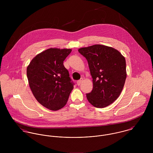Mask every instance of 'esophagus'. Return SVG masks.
Wrapping results in <instances>:
<instances>
[{
  "instance_id": "obj_1",
  "label": "esophagus",
  "mask_w": 153,
  "mask_h": 153,
  "mask_svg": "<svg viewBox=\"0 0 153 153\" xmlns=\"http://www.w3.org/2000/svg\"><path fill=\"white\" fill-rule=\"evenodd\" d=\"M82 81H83V78H81L80 80H79V81H77V85H78V86H79L80 85H81V84L82 83Z\"/></svg>"
}]
</instances>
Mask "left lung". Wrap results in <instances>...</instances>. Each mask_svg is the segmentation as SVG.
I'll return each instance as SVG.
<instances>
[{"mask_svg": "<svg viewBox=\"0 0 153 153\" xmlns=\"http://www.w3.org/2000/svg\"><path fill=\"white\" fill-rule=\"evenodd\" d=\"M78 52L87 60L93 89L87 94L89 102L104 108L120 96L127 77L126 62L117 49L102 45L81 48Z\"/></svg>", "mask_w": 153, "mask_h": 153, "instance_id": "8db88e82", "label": "left lung"}]
</instances>
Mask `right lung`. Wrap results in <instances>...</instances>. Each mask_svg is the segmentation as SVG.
<instances>
[{
  "label": "right lung",
  "instance_id": "right-lung-1",
  "mask_svg": "<svg viewBox=\"0 0 153 153\" xmlns=\"http://www.w3.org/2000/svg\"><path fill=\"white\" fill-rule=\"evenodd\" d=\"M71 49L49 48L38 54L27 67L30 88L36 100L45 108H63L74 88L64 61Z\"/></svg>",
  "mask_w": 153,
  "mask_h": 153
}]
</instances>
